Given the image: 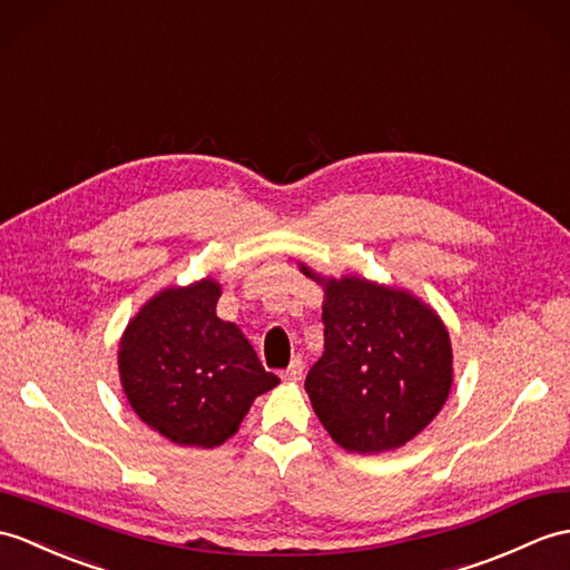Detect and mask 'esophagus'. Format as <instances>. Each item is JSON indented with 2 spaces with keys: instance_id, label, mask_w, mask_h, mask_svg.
Segmentation results:
<instances>
[{
  "instance_id": "1",
  "label": "esophagus",
  "mask_w": 570,
  "mask_h": 570,
  "mask_svg": "<svg viewBox=\"0 0 570 570\" xmlns=\"http://www.w3.org/2000/svg\"><path fill=\"white\" fill-rule=\"evenodd\" d=\"M282 376H284V381H291V383L301 381V376H303V360H301V356H296V360H291L288 368H286Z\"/></svg>"
}]
</instances>
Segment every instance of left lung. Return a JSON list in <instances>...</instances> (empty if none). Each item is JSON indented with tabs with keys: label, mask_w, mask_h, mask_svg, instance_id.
Listing matches in <instances>:
<instances>
[{
	"label": "left lung",
	"mask_w": 570,
	"mask_h": 570,
	"mask_svg": "<svg viewBox=\"0 0 570 570\" xmlns=\"http://www.w3.org/2000/svg\"><path fill=\"white\" fill-rule=\"evenodd\" d=\"M301 272L325 288V352L306 376L317 420L347 452L381 454L413 440L452 389V342L410 291Z\"/></svg>",
	"instance_id": "obj_1"
}]
</instances>
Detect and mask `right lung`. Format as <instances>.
Returning a JSON list of instances; mask_svg holds the SVG:
<instances>
[{
	"instance_id": "obj_1",
	"label": "right lung",
	"mask_w": 570,
	"mask_h": 570,
	"mask_svg": "<svg viewBox=\"0 0 570 570\" xmlns=\"http://www.w3.org/2000/svg\"><path fill=\"white\" fill-rule=\"evenodd\" d=\"M220 284L169 286L128 323L118 374L145 425L179 446H220L279 376L264 372L235 323L216 315Z\"/></svg>"
}]
</instances>
